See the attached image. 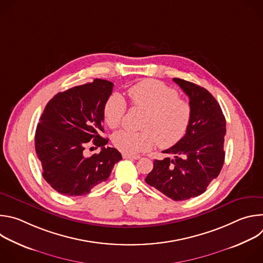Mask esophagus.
Wrapping results in <instances>:
<instances>
[{
	"mask_svg": "<svg viewBox=\"0 0 263 263\" xmlns=\"http://www.w3.org/2000/svg\"><path fill=\"white\" fill-rule=\"evenodd\" d=\"M123 158H125V159H135V160H137V159H139V158H140V156H138V155H129V154H123Z\"/></svg>",
	"mask_w": 263,
	"mask_h": 263,
	"instance_id": "34e87169",
	"label": "esophagus"
}]
</instances>
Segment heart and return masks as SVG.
<instances>
[{
  "label": "heart",
  "mask_w": 263,
  "mask_h": 263,
  "mask_svg": "<svg viewBox=\"0 0 263 263\" xmlns=\"http://www.w3.org/2000/svg\"><path fill=\"white\" fill-rule=\"evenodd\" d=\"M133 106L146 111L142 123L144 131L123 130L115 134L112 141L119 151L135 155L146 152L156 142L161 147L177 143L189 128L192 107L190 103L178 97V92L164 83L144 79L128 89ZM127 103L119 93H112L105 103L103 116L106 125L118 128L126 115Z\"/></svg>",
  "instance_id": "b5f03b06"
}]
</instances>
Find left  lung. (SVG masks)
I'll return each mask as SVG.
<instances>
[{
	"label": "left lung",
	"mask_w": 263,
	"mask_h": 263,
	"mask_svg": "<svg viewBox=\"0 0 263 263\" xmlns=\"http://www.w3.org/2000/svg\"><path fill=\"white\" fill-rule=\"evenodd\" d=\"M189 96L192 116L185 135L155 160L145 182L174 201H184L205 193L224 161L226 119L214 97L204 87L174 78Z\"/></svg>",
	"instance_id": "1"
}]
</instances>
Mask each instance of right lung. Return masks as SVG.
<instances>
[{
	"instance_id": "right-lung-1",
	"label": "right lung",
	"mask_w": 263,
	"mask_h": 263,
	"mask_svg": "<svg viewBox=\"0 0 263 263\" xmlns=\"http://www.w3.org/2000/svg\"><path fill=\"white\" fill-rule=\"evenodd\" d=\"M114 83L95 79L91 83L58 92L47 104L35 133V151L43 166V177L61 195L89 194L105 182L122 154L105 147L103 110ZM91 141L102 148L99 155L84 156Z\"/></svg>"
}]
</instances>
